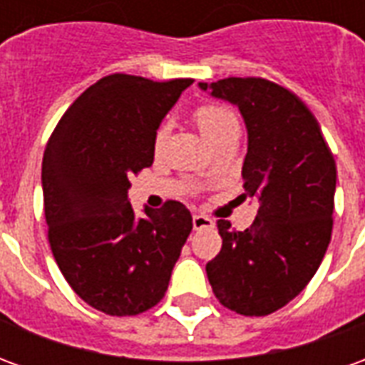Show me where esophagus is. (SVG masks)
<instances>
[{
	"label": "esophagus",
	"mask_w": 365,
	"mask_h": 365,
	"mask_svg": "<svg viewBox=\"0 0 365 365\" xmlns=\"http://www.w3.org/2000/svg\"><path fill=\"white\" fill-rule=\"evenodd\" d=\"M215 221L209 219L207 215H193V229L203 230V229H213Z\"/></svg>",
	"instance_id": "obj_1"
}]
</instances>
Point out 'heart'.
I'll return each instance as SVG.
<instances>
[{
  "mask_svg": "<svg viewBox=\"0 0 365 365\" xmlns=\"http://www.w3.org/2000/svg\"><path fill=\"white\" fill-rule=\"evenodd\" d=\"M193 119L197 123L199 133L203 135L207 143L213 144L215 140H219L221 136L229 135L230 130H238V119L235 113L217 103H205L199 105L197 109L193 111ZM168 128L160 127L154 135V150L158 152L162 148V144L166 140Z\"/></svg>",
  "mask_w": 365,
  "mask_h": 365,
  "instance_id": "1",
  "label": "heart"
}]
</instances>
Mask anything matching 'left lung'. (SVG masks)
I'll return each instance as SVG.
<instances>
[{
    "label": "left lung",
    "mask_w": 365,
    "mask_h": 365,
    "mask_svg": "<svg viewBox=\"0 0 365 365\" xmlns=\"http://www.w3.org/2000/svg\"><path fill=\"white\" fill-rule=\"evenodd\" d=\"M199 88L242 113L248 152L240 197L258 201L250 229L217 221L222 248L207 277L221 305L264 317L297 297L321 266L332 235L336 164L314 115L289 90L264 78Z\"/></svg>",
    "instance_id": "left-lung-1"
}]
</instances>
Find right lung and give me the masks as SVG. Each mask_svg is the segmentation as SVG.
Here are the masks:
<instances>
[{"mask_svg": "<svg viewBox=\"0 0 365 365\" xmlns=\"http://www.w3.org/2000/svg\"><path fill=\"white\" fill-rule=\"evenodd\" d=\"M193 80L111 74L68 107L43 158L48 242L70 287L97 311L130 317L164 297L191 232L180 201L136 217L130 178L154 162V135Z\"/></svg>", "mask_w": 365, "mask_h": 365, "instance_id": "add662e5", "label": "right lung"}]
</instances>
